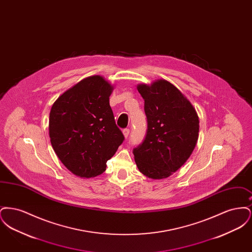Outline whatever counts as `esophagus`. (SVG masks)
<instances>
[{
	"mask_svg": "<svg viewBox=\"0 0 252 252\" xmlns=\"http://www.w3.org/2000/svg\"><path fill=\"white\" fill-rule=\"evenodd\" d=\"M129 132H130V130H129L128 128H125V129L123 130L124 136H125V138H126V139H127V138H128V136H129Z\"/></svg>",
	"mask_w": 252,
	"mask_h": 252,
	"instance_id": "esophagus-1",
	"label": "esophagus"
}]
</instances>
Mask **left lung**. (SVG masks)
I'll list each match as a JSON object with an SVG mask.
<instances>
[{
    "label": "left lung",
    "instance_id": "8db88e82",
    "mask_svg": "<svg viewBox=\"0 0 252 252\" xmlns=\"http://www.w3.org/2000/svg\"><path fill=\"white\" fill-rule=\"evenodd\" d=\"M144 100L147 129L133 148L135 162L144 176L161 180L181 167L198 139L199 120L190 101L166 80L139 85Z\"/></svg>",
    "mask_w": 252,
    "mask_h": 252
}]
</instances>
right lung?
<instances>
[{
  "instance_id": "add662e5",
  "label": "right lung",
  "mask_w": 252,
  "mask_h": 252,
  "mask_svg": "<svg viewBox=\"0 0 252 252\" xmlns=\"http://www.w3.org/2000/svg\"><path fill=\"white\" fill-rule=\"evenodd\" d=\"M112 90L102 76H90L60 96L51 108L52 146L61 162L81 178L102 174L125 140L109 106Z\"/></svg>"
}]
</instances>
